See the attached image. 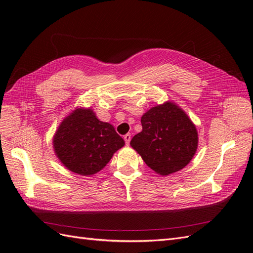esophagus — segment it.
<instances>
[{
  "label": "esophagus",
  "mask_w": 253,
  "mask_h": 253,
  "mask_svg": "<svg viewBox=\"0 0 253 253\" xmlns=\"http://www.w3.org/2000/svg\"><path fill=\"white\" fill-rule=\"evenodd\" d=\"M124 139H125L126 143L128 144L129 141H131V134H126V135L124 136Z\"/></svg>",
  "instance_id": "obj_1"
}]
</instances>
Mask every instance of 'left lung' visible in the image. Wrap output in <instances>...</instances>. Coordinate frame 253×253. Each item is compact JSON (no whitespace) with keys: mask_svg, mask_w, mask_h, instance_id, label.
Returning <instances> with one entry per match:
<instances>
[{"mask_svg":"<svg viewBox=\"0 0 253 253\" xmlns=\"http://www.w3.org/2000/svg\"><path fill=\"white\" fill-rule=\"evenodd\" d=\"M142 131L131 140V147L159 175L183 169L195 155L198 133L180 106L171 101L153 106L141 117Z\"/></svg>","mask_w":253,"mask_h":253,"instance_id":"left-lung-1","label":"left lung"}]
</instances>
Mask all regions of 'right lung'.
<instances>
[{
	"label": "right lung",
	"mask_w": 253,
	"mask_h": 253,
	"mask_svg": "<svg viewBox=\"0 0 253 253\" xmlns=\"http://www.w3.org/2000/svg\"><path fill=\"white\" fill-rule=\"evenodd\" d=\"M52 145L67 170L90 176L108 165L125 140L112 125L99 120L90 108H76L58 126Z\"/></svg>",
	"instance_id": "right-lung-1"
}]
</instances>
